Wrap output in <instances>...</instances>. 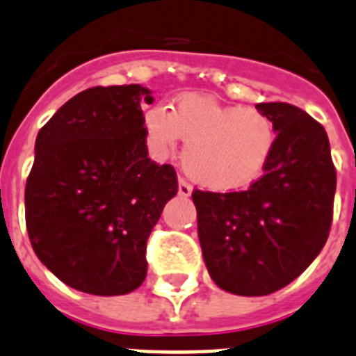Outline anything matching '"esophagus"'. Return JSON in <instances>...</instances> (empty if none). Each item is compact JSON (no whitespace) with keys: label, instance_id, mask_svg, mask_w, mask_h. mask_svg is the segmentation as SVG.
<instances>
[{"label":"esophagus","instance_id":"obj_1","mask_svg":"<svg viewBox=\"0 0 356 356\" xmlns=\"http://www.w3.org/2000/svg\"><path fill=\"white\" fill-rule=\"evenodd\" d=\"M190 193H192V184L188 183L184 177H179V195L188 197Z\"/></svg>","mask_w":356,"mask_h":356}]
</instances>
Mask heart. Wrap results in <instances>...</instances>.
<instances>
[{
	"instance_id": "heart-1",
	"label": "heart",
	"mask_w": 356,
	"mask_h": 356,
	"mask_svg": "<svg viewBox=\"0 0 356 356\" xmlns=\"http://www.w3.org/2000/svg\"><path fill=\"white\" fill-rule=\"evenodd\" d=\"M144 128L159 157H166L177 146V138H184V170L197 183L219 192L250 186L276 146V128L267 113L225 106L193 93L175 98L168 111H146Z\"/></svg>"
}]
</instances>
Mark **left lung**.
Instances as JSON below:
<instances>
[{"label": "left lung", "instance_id": "obj_1", "mask_svg": "<svg viewBox=\"0 0 356 356\" xmlns=\"http://www.w3.org/2000/svg\"><path fill=\"white\" fill-rule=\"evenodd\" d=\"M256 109L276 128L265 173L239 192H192L208 273L239 296L274 293L313 263L327 241L337 190L322 124L285 102Z\"/></svg>", "mask_w": 356, "mask_h": 356}]
</instances>
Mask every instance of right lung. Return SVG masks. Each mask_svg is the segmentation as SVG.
<instances>
[{"mask_svg":"<svg viewBox=\"0 0 356 356\" xmlns=\"http://www.w3.org/2000/svg\"><path fill=\"white\" fill-rule=\"evenodd\" d=\"M149 89L89 88L36 137L25 186V223L40 261L65 285L118 296L146 278V243L177 193L172 164L148 157L140 104Z\"/></svg>","mask_w":356,"mask_h":356,"instance_id":"1","label":"right lung"}]
</instances>
